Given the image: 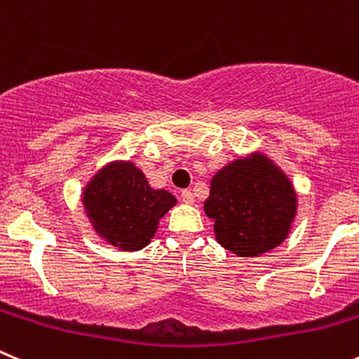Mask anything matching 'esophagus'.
<instances>
[{
  "instance_id": "34e87169",
  "label": "esophagus",
  "mask_w": 359,
  "mask_h": 359,
  "mask_svg": "<svg viewBox=\"0 0 359 359\" xmlns=\"http://www.w3.org/2000/svg\"><path fill=\"white\" fill-rule=\"evenodd\" d=\"M180 197H182V201H183V203H185V204H192L194 201H196V199H194V194L190 192V190H183L182 196H180Z\"/></svg>"
}]
</instances>
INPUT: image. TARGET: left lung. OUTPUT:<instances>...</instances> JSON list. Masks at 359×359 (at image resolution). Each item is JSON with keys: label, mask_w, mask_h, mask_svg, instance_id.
Here are the masks:
<instances>
[{"label": "left lung", "mask_w": 359, "mask_h": 359, "mask_svg": "<svg viewBox=\"0 0 359 359\" xmlns=\"http://www.w3.org/2000/svg\"><path fill=\"white\" fill-rule=\"evenodd\" d=\"M204 211L213 218L215 236L225 250L254 257L285 240L296 215V194L268 158L252 155L215 174Z\"/></svg>", "instance_id": "1"}]
</instances>
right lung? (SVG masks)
<instances>
[{
  "instance_id": "right-lung-1",
  "label": "right lung",
  "mask_w": 359,
  "mask_h": 359,
  "mask_svg": "<svg viewBox=\"0 0 359 359\" xmlns=\"http://www.w3.org/2000/svg\"><path fill=\"white\" fill-rule=\"evenodd\" d=\"M100 236L121 250H139L151 241L158 220L176 204L165 190H153L134 163L102 169L83 199Z\"/></svg>"
}]
</instances>
